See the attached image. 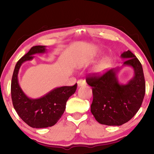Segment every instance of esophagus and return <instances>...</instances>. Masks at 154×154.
Returning <instances> with one entry per match:
<instances>
[{"label":"esophagus","instance_id":"1","mask_svg":"<svg viewBox=\"0 0 154 154\" xmlns=\"http://www.w3.org/2000/svg\"><path fill=\"white\" fill-rule=\"evenodd\" d=\"M77 85L79 87L85 86L86 85V82L84 79H79L77 81Z\"/></svg>","mask_w":154,"mask_h":154}]
</instances>
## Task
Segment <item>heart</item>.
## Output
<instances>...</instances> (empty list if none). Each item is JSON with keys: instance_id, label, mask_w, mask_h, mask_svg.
Returning <instances> with one entry per match:
<instances>
[{"instance_id": "obj_1", "label": "heart", "mask_w": 154, "mask_h": 154, "mask_svg": "<svg viewBox=\"0 0 154 154\" xmlns=\"http://www.w3.org/2000/svg\"><path fill=\"white\" fill-rule=\"evenodd\" d=\"M109 66H110V60L108 58H105L97 65L96 71L98 74H102L108 69Z\"/></svg>"}]
</instances>
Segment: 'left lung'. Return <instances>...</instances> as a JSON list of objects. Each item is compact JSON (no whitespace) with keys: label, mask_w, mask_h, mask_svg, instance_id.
Instances as JSON below:
<instances>
[{"label":"left lung","mask_w":154,"mask_h":154,"mask_svg":"<svg viewBox=\"0 0 154 154\" xmlns=\"http://www.w3.org/2000/svg\"><path fill=\"white\" fill-rule=\"evenodd\" d=\"M126 59L123 66L134 69V76L126 84H120L118 73L122 67L115 68L101 76L92 75L86 82L92 88L91 112L96 120L107 126H121L130 120L139 111L145 94L143 67L130 50L121 54Z\"/></svg>","instance_id":"obj_1"}]
</instances>
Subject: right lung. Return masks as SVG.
<instances>
[{
    "mask_svg": "<svg viewBox=\"0 0 154 154\" xmlns=\"http://www.w3.org/2000/svg\"><path fill=\"white\" fill-rule=\"evenodd\" d=\"M46 47H32L15 65L13 73L11 93L13 105L20 118L34 128H43L55 125L64 113L68 99L75 92L77 84L73 86L54 88L39 98H30L25 94L18 82V72L24 62L32 60L36 54L46 52Z\"/></svg>",
    "mask_w": 154,
    "mask_h": 154,
    "instance_id": "add662e5",
    "label": "right lung"
}]
</instances>
